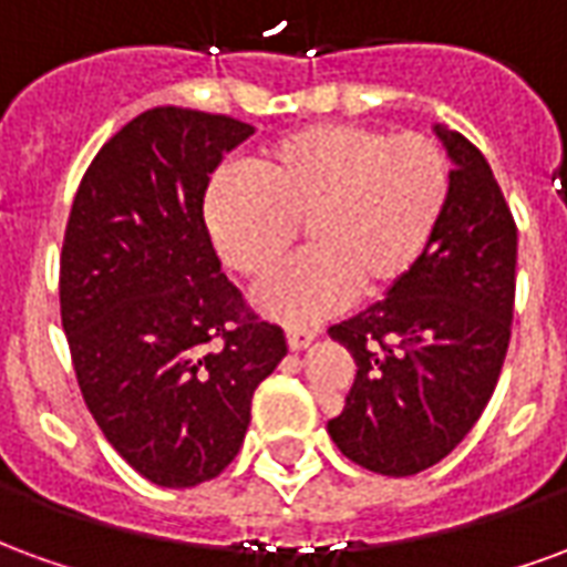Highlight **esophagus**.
<instances>
[{"label":"esophagus","instance_id":"obj_1","mask_svg":"<svg viewBox=\"0 0 567 567\" xmlns=\"http://www.w3.org/2000/svg\"><path fill=\"white\" fill-rule=\"evenodd\" d=\"M285 337H288V349H291V352H300V349H307V346L319 337V331H312V328H288Z\"/></svg>","mask_w":567,"mask_h":567}]
</instances>
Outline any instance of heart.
Returning a JSON list of instances; mask_svg holds the SVG:
<instances>
[{"instance_id":"b5f03b06","label":"heart","mask_w":567,"mask_h":567,"mask_svg":"<svg viewBox=\"0 0 567 567\" xmlns=\"http://www.w3.org/2000/svg\"><path fill=\"white\" fill-rule=\"evenodd\" d=\"M450 199L446 154L419 133L312 124L264 145L243 175L212 182L206 230L227 270L264 282L295 246L307 255L258 295L279 321H312L352 295L382 297L425 255Z\"/></svg>"}]
</instances>
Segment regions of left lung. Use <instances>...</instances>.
I'll use <instances>...</instances> for the list:
<instances>
[{
  "mask_svg": "<svg viewBox=\"0 0 567 567\" xmlns=\"http://www.w3.org/2000/svg\"><path fill=\"white\" fill-rule=\"evenodd\" d=\"M450 154V199L404 282L333 324L355 382L328 434L373 474L413 476L476 425L507 355L516 224L495 175L462 133L434 127Z\"/></svg>",
  "mask_w": 567,
  "mask_h": 567,
  "instance_id": "8db88e82",
  "label": "left lung"
}]
</instances>
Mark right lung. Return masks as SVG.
<instances>
[{"label": "right lung", "instance_id": "obj_1", "mask_svg": "<svg viewBox=\"0 0 567 567\" xmlns=\"http://www.w3.org/2000/svg\"><path fill=\"white\" fill-rule=\"evenodd\" d=\"M255 133L148 109L93 157L69 212L60 316L84 404L145 480L199 486L234 462L260 382L288 355L227 276L203 221L209 175Z\"/></svg>", "mask_w": 567, "mask_h": 567}]
</instances>
